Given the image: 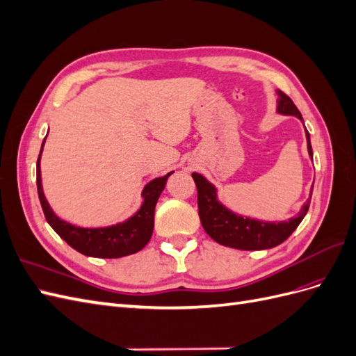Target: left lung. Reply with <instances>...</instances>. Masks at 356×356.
<instances>
[{"mask_svg": "<svg viewBox=\"0 0 356 356\" xmlns=\"http://www.w3.org/2000/svg\"><path fill=\"white\" fill-rule=\"evenodd\" d=\"M277 96L279 99L276 111L284 115H296L303 122V117H301L289 96L281 90H277ZM306 139L309 156L310 159H314L307 129ZM191 177L197 187L199 217L204 232L220 245L243 251L270 250V248H275L286 241L291 233L298 227V224L303 221L305 215L309 211L312 191H314V186H312L309 199L294 218H289L288 221H261L250 217H242V215L230 211L218 200L217 188H215L212 182H209L203 175L196 174V172H193Z\"/></svg>", "mask_w": 356, "mask_h": 356, "instance_id": "left-lung-1", "label": "left lung"}]
</instances>
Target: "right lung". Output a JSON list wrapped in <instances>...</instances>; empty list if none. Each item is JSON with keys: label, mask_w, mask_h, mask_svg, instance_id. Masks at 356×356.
<instances>
[{"label": "right lung", "mask_w": 356, "mask_h": 356, "mask_svg": "<svg viewBox=\"0 0 356 356\" xmlns=\"http://www.w3.org/2000/svg\"><path fill=\"white\" fill-rule=\"evenodd\" d=\"M46 138L42 141L40 156L37 160V188L42 212L50 227L55 230L60 238L65 241L75 251L83 255L95 258H120L141 251L148 243L154 229V209L156 203L165 190L168 178L174 174L169 172L165 177L154 178L149 181L143 190V204L132 217L123 222H117L106 227H79L65 220H60L53 212L44 196L41 184L40 159L44 147Z\"/></svg>", "instance_id": "add662e5"}]
</instances>
